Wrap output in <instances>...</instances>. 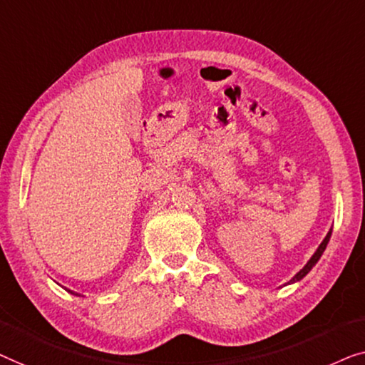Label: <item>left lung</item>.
Returning a JSON list of instances; mask_svg holds the SVG:
<instances>
[{"mask_svg": "<svg viewBox=\"0 0 365 365\" xmlns=\"http://www.w3.org/2000/svg\"><path fill=\"white\" fill-rule=\"evenodd\" d=\"M329 238H331V232L326 235V238L322 240V243L319 245V248H317L316 253L312 255V258H311L309 261H307V264L304 266V268H302V269L299 271V273H297V274L294 276V278L291 279V283H294V281H299V279H302V278H304V276H306L307 273H309V271L312 269V266H314V264L317 263V259H319V258H321V255L324 253V250H326V246H327V241H329Z\"/></svg>", "mask_w": 365, "mask_h": 365, "instance_id": "1", "label": "left lung"}]
</instances>
